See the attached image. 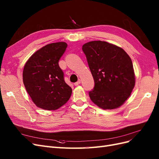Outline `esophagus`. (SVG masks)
<instances>
[{
  "instance_id": "1",
  "label": "esophagus",
  "mask_w": 159,
  "mask_h": 159,
  "mask_svg": "<svg viewBox=\"0 0 159 159\" xmlns=\"http://www.w3.org/2000/svg\"><path fill=\"white\" fill-rule=\"evenodd\" d=\"M80 84H81V80H79L78 81H77V82H75V83L74 84V85H75V86H77V85H79Z\"/></svg>"
}]
</instances>
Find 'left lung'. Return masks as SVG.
<instances>
[{"label":"left lung","mask_w":159,"mask_h":159,"mask_svg":"<svg viewBox=\"0 0 159 159\" xmlns=\"http://www.w3.org/2000/svg\"><path fill=\"white\" fill-rule=\"evenodd\" d=\"M82 50L95 82L89 92L91 100L103 109L121 107L135 85L131 57L121 48L105 41L87 42Z\"/></svg>","instance_id":"left-lung-1"}]
</instances>
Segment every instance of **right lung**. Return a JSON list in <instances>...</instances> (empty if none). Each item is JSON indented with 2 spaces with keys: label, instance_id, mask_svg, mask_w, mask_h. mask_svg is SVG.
<instances>
[{
  "label": "right lung",
  "instance_id": "right-lung-1",
  "mask_svg": "<svg viewBox=\"0 0 159 159\" xmlns=\"http://www.w3.org/2000/svg\"><path fill=\"white\" fill-rule=\"evenodd\" d=\"M68 44L60 42L47 44L29 57L24 67L23 83L38 107L56 110L70 99L72 89L64 79L58 61Z\"/></svg>",
  "mask_w": 159,
  "mask_h": 159
}]
</instances>
